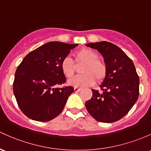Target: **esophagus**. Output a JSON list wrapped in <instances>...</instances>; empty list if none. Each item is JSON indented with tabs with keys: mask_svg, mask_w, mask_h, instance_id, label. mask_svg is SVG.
<instances>
[{
	"mask_svg": "<svg viewBox=\"0 0 151 151\" xmlns=\"http://www.w3.org/2000/svg\"><path fill=\"white\" fill-rule=\"evenodd\" d=\"M81 90V88H78V87H74V91H75V92L80 91Z\"/></svg>",
	"mask_w": 151,
	"mask_h": 151,
	"instance_id": "1",
	"label": "esophagus"
}]
</instances>
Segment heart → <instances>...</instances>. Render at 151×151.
I'll return each mask as SVG.
<instances>
[{
    "mask_svg": "<svg viewBox=\"0 0 151 151\" xmlns=\"http://www.w3.org/2000/svg\"><path fill=\"white\" fill-rule=\"evenodd\" d=\"M76 65L83 63L80 68L81 74L73 78L68 81V84L78 88L86 87L101 82L106 75V65L103 61L98 59V54L94 50L89 48H83L76 52L75 54ZM63 73L68 78L73 77L76 70L73 61L69 58H65L60 64Z\"/></svg>",
    "mask_w": 151,
    "mask_h": 151,
    "instance_id": "heart-1",
    "label": "heart"
}]
</instances>
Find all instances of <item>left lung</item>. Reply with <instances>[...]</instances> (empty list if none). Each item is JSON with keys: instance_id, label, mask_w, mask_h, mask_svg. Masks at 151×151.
I'll list each match as a JSON object with an SVG mask.
<instances>
[{"instance_id": "1", "label": "left lung", "mask_w": 151, "mask_h": 151, "mask_svg": "<svg viewBox=\"0 0 151 151\" xmlns=\"http://www.w3.org/2000/svg\"><path fill=\"white\" fill-rule=\"evenodd\" d=\"M97 50L106 65V75L100 85L102 92L92 89L91 99L86 102L88 113L96 120L111 123L127 114L139 96V77L134 63L119 47L108 42L88 43Z\"/></svg>"}]
</instances>
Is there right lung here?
Here are the masks:
<instances>
[{
    "mask_svg": "<svg viewBox=\"0 0 151 151\" xmlns=\"http://www.w3.org/2000/svg\"><path fill=\"white\" fill-rule=\"evenodd\" d=\"M78 44L50 42L29 53L17 68L14 93L19 108L33 120L47 122L62 112L73 87L66 81L61 62Z\"/></svg>",
    "mask_w": 151,
    "mask_h": 151,
    "instance_id": "obj_1",
    "label": "right lung"
}]
</instances>
